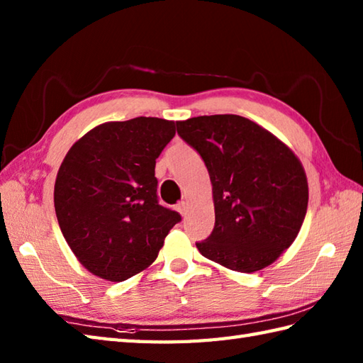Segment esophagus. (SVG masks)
<instances>
[{"label": "esophagus", "instance_id": "34e87169", "mask_svg": "<svg viewBox=\"0 0 363 363\" xmlns=\"http://www.w3.org/2000/svg\"><path fill=\"white\" fill-rule=\"evenodd\" d=\"M186 209H187V204L184 203V201H181L179 204H177V212H179L182 217H184V215H186Z\"/></svg>", "mask_w": 363, "mask_h": 363}]
</instances>
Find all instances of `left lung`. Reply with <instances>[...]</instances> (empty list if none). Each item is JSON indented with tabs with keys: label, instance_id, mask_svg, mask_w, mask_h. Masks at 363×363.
<instances>
[{
	"label": "left lung",
	"instance_id": "1",
	"mask_svg": "<svg viewBox=\"0 0 363 363\" xmlns=\"http://www.w3.org/2000/svg\"><path fill=\"white\" fill-rule=\"evenodd\" d=\"M176 126L212 182L215 226L196 243L199 252L240 273L272 265L295 242L307 212L309 186L299 159L240 115H203Z\"/></svg>",
	"mask_w": 363,
	"mask_h": 363
}]
</instances>
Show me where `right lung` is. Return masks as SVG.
<instances>
[{
	"label": "right lung",
	"instance_id": "right-lung-1",
	"mask_svg": "<svg viewBox=\"0 0 363 363\" xmlns=\"http://www.w3.org/2000/svg\"><path fill=\"white\" fill-rule=\"evenodd\" d=\"M174 121H109L76 142L54 184V209L74 256L90 273L121 282L154 260L181 215L159 204L156 159Z\"/></svg>",
	"mask_w": 363,
	"mask_h": 363
}]
</instances>
